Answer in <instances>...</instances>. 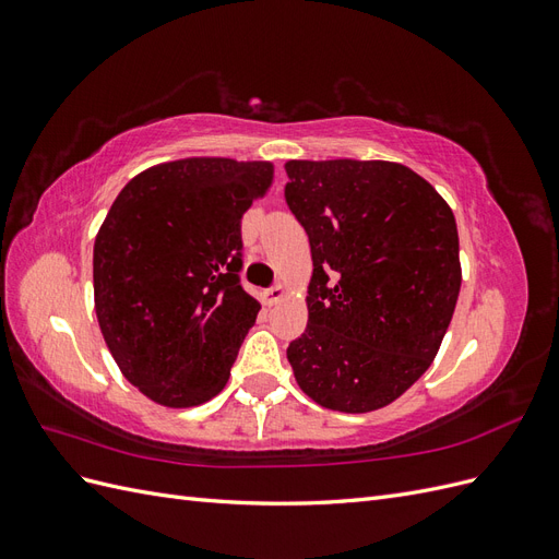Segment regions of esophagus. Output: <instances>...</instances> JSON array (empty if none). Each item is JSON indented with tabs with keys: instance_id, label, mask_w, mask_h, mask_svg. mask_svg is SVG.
Instances as JSON below:
<instances>
[{
	"instance_id": "1",
	"label": "esophagus",
	"mask_w": 559,
	"mask_h": 559,
	"mask_svg": "<svg viewBox=\"0 0 559 559\" xmlns=\"http://www.w3.org/2000/svg\"><path fill=\"white\" fill-rule=\"evenodd\" d=\"M284 298H286V286L284 284H275L273 289H267V292L261 294V302H263L265 308H273L275 302H280Z\"/></svg>"
}]
</instances>
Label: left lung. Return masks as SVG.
Instances as JSON below:
<instances>
[{
  "mask_svg": "<svg viewBox=\"0 0 559 559\" xmlns=\"http://www.w3.org/2000/svg\"><path fill=\"white\" fill-rule=\"evenodd\" d=\"M286 205L312 251L308 329L286 349L321 408L370 413L436 359L462 286L448 202L389 160H286Z\"/></svg>",
  "mask_w": 559,
  "mask_h": 559,
  "instance_id": "1",
  "label": "left lung"
}]
</instances>
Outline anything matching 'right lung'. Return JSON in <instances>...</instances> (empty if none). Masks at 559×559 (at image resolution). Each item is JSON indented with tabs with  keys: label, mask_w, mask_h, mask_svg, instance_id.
<instances>
[{
	"label": "right lung",
	"mask_w": 559,
	"mask_h": 559,
	"mask_svg": "<svg viewBox=\"0 0 559 559\" xmlns=\"http://www.w3.org/2000/svg\"><path fill=\"white\" fill-rule=\"evenodd\" d=\"M275 179L267 160L181 158L118 193L93 249L99 331L123 378L165 408L228 382L259 300L238 270L240 218Z\"/></svg>",
	"instance_id": "obj_1"
}]
</instances>
